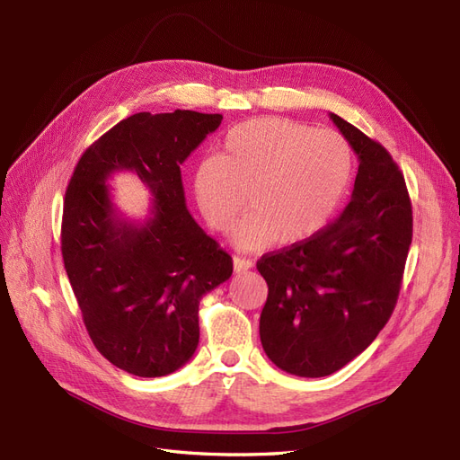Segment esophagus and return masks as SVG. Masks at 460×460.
<instances>
[{"mask_svg": "<svg viewBox=\"0 0 460 460\" xmlns=\"http://www.w3.org/2000/svg\"><path fill=\"white\" fill-rule=\"evenodd\" d=\"M232 262H234V272H235V274L247 272V270L253 269V262L249 261V259H243V257H234Z\"/></svg>", "mask_w": 460, "mask_h": 460, "instance_id": "1", "label": "esophagus"}]
</instances>
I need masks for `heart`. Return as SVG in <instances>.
<instances>
[{
  "label": "heart",
  "instance_id": "heart-1",
  "mask_svg": "<svg viewBox=\"0 0 460 460\" xmlns=\"http://www.w3.org/2000/svg\"><path fill=\"white\" fill-rule=\"evenodd\" d=\"M353 174V151L336 130L262 117L234 127L217 159L193 172V196L213 230H228L240 252L309 240L336 213Z\"/></svg>",
  "mask_w": 460,
  "mask_h": 460
}]
</instances>
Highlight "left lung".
I'll return each instance as SVG.
<instances>
[{"label": "left lung", "mask_w": 460, "mask_h": 460, "mask_svg": "<svg viewBox=\"0 0 460 460\" xmlns=\"http://www.w3.org/2000/svg\"><path fill=\"white\" fill-rule=\"evenodd\" d=\"M358 159L343 213L257 270L269 297L259 323L272 363L301 378H323L363 353L392 316L412 240L405 178L384 146L330 113Z\"/></svg>", "instance_id": "obj_1"}]
</instances>
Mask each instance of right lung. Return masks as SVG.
<instances>
[{
	"label": "right lung",
	"mask_w": 460,
	"mask_h": 460,
	"mask_svg": "<svg viewBox=\"0 0 460 460\" xmlns=\"http://www.w3.org/2000/svg\"><path fill=\"white\" fill-rule=\"evenodd\" d=\"M220 122L182 109L136 113L84 151L65 193L61 252L86 330L109 363L140 378L188 363L201 297L232 276V257L190 215L180 172ZM122 170L152 193L144 221L112 203L106 182Z\"/></svg>",
	"instance_id": "add662e5"
}]
</instances>
